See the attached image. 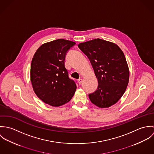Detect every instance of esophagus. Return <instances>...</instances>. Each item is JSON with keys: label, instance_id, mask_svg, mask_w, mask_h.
Instances as JSON below:
<instances>
[{"label": "esophagus", "instance_id": "esophagus-1", "mask_svg": "<svg viewBox=\"0 0 154 154\" xmlns=\"http://www.w3.org/2000/svg\"><path fill=\"white\" fill-rule=\"evenodd\" d=\"M78 84H79V85H81V84H82V79H79L78 80Z\"/></svg>", "mask_w": 154, "mask_h": 154}]
</instances>
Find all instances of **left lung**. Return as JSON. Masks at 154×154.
Here are the masks:
<instances>
[{
  "label": "left lung",
  "mask_w": 154,
  "mask_h": 154,
  "mask_svg": "<svg viewBox=\"0 0 154 154\" xmlns=\"http://www.w3.org/2000/svg\"><path fill=\"white\" fill-rule=\"evenodd\" d=\"M87 56L98 79V88L89 94L92 103L100 108L116 104L124 94L129 79V70L120 47L97 38L78 44Z\"/></svg>",
  "instance_id": "left-lung-1"
}]
</instances>
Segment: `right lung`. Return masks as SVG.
Listing matches in <instances>:
<instances>
[{
	"label": "right lung",
	"instance_id": "add662e5",
	"mask_svg": "<svg viewBox=\"0 0 154 154\" xmlns=\"http://www.w3.org/2000/svg\"><path fill=\"white\" fill-rule=\"evenodd\" d=\"M76 44L58 39L42 44L35 53L31 65V81L34 92L44 103L59 107L68 103L76 89L65 66L68 50Z\"/></svg>",
	"mask_w": 154,
	"mask_h": 154
}]
</instances>
